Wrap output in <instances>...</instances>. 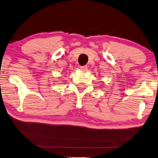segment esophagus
<instances>
[{
	"label": "esophagus",
	"mask_w": 158,
	"mask_h": 158,
	"mask_svg": "<svg viewBox=\"0 0 158 158\" xmlns=\"http://www.w3.org/2000/svg\"><path fill=\"white\" fill-rule=\"evenodd\" d=\"M80 69H81V71H86L87 70V66H80Z\"/></svg>",
	"instance_id": "1"
}]
</instances>
